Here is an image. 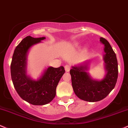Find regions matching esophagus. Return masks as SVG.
Instances as JSON below:
<instances>
[{
  "instance_id": "obj_1",
  "label": "esophagus",
  "mask_w": 128,
  "mask_h": 128,
  "mask_svg": "<svg viewBox=\"0 0 128 128\" xmlns=\"http://www.w3.org/2000/svg\"><path fill=\"white\" fill-rule=\"evenodd\" d=\"M64 70H65L66 72H69L70 70V66L68 65V64H66L64 66Z\"/></svg>"
}]
</instances>
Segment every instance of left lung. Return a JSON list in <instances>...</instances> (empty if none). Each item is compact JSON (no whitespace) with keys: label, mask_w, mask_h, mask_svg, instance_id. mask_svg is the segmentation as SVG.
Returning a JSON list of instances; mask_svg holds the SVG:
<instances>
[{"label":"left lung","mask_w":128,"mask_h":128,"mask_svg":"<svg viewBox=\"0 0 128 128\" xmlns=\"http://www.w3.org/2000/svg\"><path fill=\"white\" fill-rule=\"evenodd\" d=\"M104 45V56L106 74L102 80L92 79L85 71L87 65L72 66L70 70L72 86L76 95L84 101L95 102L105 98L114 88L118 78V62L116 53L107 40L100 37Z\"/></svg>","instance_id":"8db88e82"}]
</instances>
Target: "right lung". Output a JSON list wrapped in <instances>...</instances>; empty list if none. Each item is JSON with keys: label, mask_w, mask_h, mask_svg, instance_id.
I'll list each match as a JSON object with an SVG mask.
<instances>
[{"label": "right lung", "mask_w": 128, "mask_h": 128, "mask_svg": "<svg viewBox=\"0 0 128 128\" xmlns=\"http://www.w3.org/2000/svg\"><path fill=\"white\" fill-rule=\"evenodd\" d=\"M45 37L34 38L27 36L17 46L11 64V76L14 86L23 100L33 105H44L53 100L56 88L65 72L64 66L48 67L40 78L32 80L26 74V56L28 50L40 42Z\"/></svg>", "instance_id": "add662e5"}]
</instances>
